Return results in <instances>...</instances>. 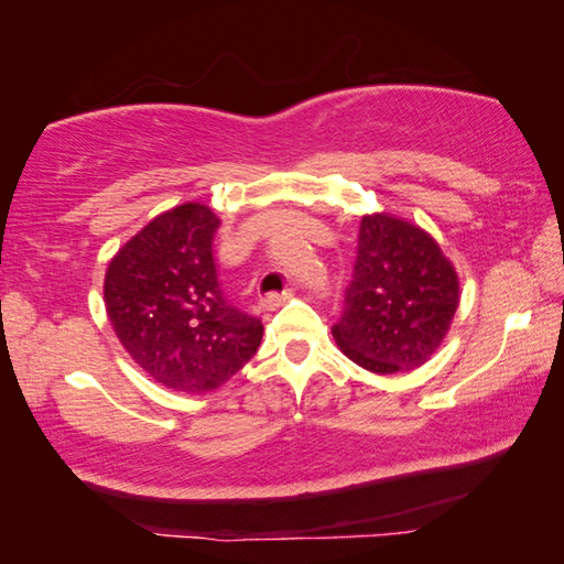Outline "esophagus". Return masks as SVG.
Segmentation results:
<instances>
[{"instance_id": "1", "label": "esophagus", "mask_w": 564, "mask_h": 564, "mask_svg": "<svg viewBox=\"0 0 564 564\" xmlns=\"http://www.w3.org/2000/svg\"><path fill=\"white\" fill-rule=\"evenodd\" d=\"M293 295V289H285V291H281V293H269V295H263V308H269V311H275L279 308V305H283L285 301H289Z\"/></svg>"}]
</instances>
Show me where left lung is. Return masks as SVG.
Masks as SVG:
<instances>
[{"label": "left lung", "mask_w": 564, "mask_h": 564, "mask_svg": "<svg viewBox=\"0 0 564 564\" xmlns=\"http://www.w3.org/2000/svg\"><path fill=\"white\" fill-rule=\"evenodd\" d=\"M457 291L453 265L431 236L388 214L366 216L333 338L370 373L413 370L445 338Z\"/></svg>", "instance_id": "obj_1"}]
</instances>
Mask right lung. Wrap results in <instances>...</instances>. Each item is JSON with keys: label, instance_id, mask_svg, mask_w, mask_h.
<instances>
[{"label": "right lung", "instance_id": "1", "mask_svg": "<svg viewBox=\"0 0 564 564\" xmlns=\"http://www.w3.org/2000/svg\"><path fill=\"white\" fill-rule=\"evenodd\" d=\"M208 206L184 204L156 216L113 256L104 301L129 356L156 383L202 393L224 386L261 346V318L226 299Z\"/></svg>", "mask_w": 564, "mask_h": 564}]
</instances>
